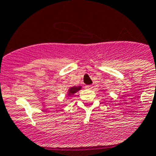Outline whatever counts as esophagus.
I'll return each mask as SVG.
<instances>
[{
  "label": "esophagus",
  "instance_id": "esophagus-1",
  "mask_svg": "<svg viewBox=\"0 0 156 156\" xmlns=\"http://www.w3.org/2000/svg\"><path fill=\"white\" fill-rule=\"evenodd\" d=\"M85 88L87 89V90H90V89L93 88V86H92V85H86V86H85Z\"/></svg>",
  "mask_w": 156,
  "mask_h": 156
}]
</instances>
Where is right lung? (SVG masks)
I'll return each mask as SVG.
<instances>
[{
    "instance_id": "add662e5",
    "label": "right lung",
    "mask_w": 156,
    "mask_h": 156,
    "mask_svg": "<svg viewBox=\"0 0 156 156\" xmlns=\"http://www.w3.org/2000/svg\"><path fill=\"white\" fill-rule=\"evenodd\" d=\"M81 89V87H71L69 90V95H72L74 94L75 93H76L77 91Z\"/></svg>"
}]
</instances>
